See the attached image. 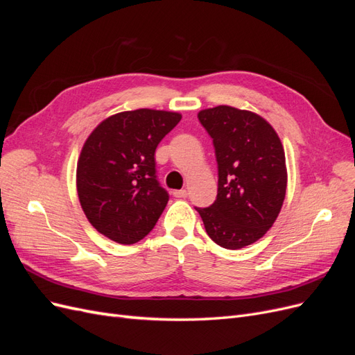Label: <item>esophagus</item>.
<instances>
[{
  "label": "esophagus",
  "instance_id": "esophagus-1",
  "mask_svg": "<svg viewBox=\"0 0 355 355\" xmlns=\"http://www.w3.org/2000/svg\"><path fill=\"white\" fill-rule=\"evenodd\" d=\"M171 194H173V197H176V198H185L188 196V191L187 189H176L171 192Z\"/></svg>",
  "mask_w": 355,
  "mask_h": 355
}]
</instances>
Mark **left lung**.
<instances>
[{
  "label": "left lung",
  "instance_id": "obj_1",
  "mask_svg": "<svg viewBox=\"0 0 355 355\" xmlns=\"http://www.w3.org/2000/svg\"><path fill=\"white\" fill-rule=\"evenodd\" d=\"M213 139L218 161V196L209 207H196L209 237L237 250L253 244L272 227L287 188L280 137L262 116L220 105L198 112Z\"/></svg>",
  "mask_w": 355,
  "mask_h": 355
}]
</instances>
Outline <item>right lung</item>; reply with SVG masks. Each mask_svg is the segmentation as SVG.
Masks as SVG:
<instances>
[{
	"label": "right lung",
	"mask_w": 355,
	"mask_h": 355,
	"mask_svg": "<svg viewBox=\"0 0 355 355\" xmlns=\"http://www.w3.org/2000/svg\"><path fill=\"white\" fill-rule=\"evenodd\" d=\"M180 118L167 111H125L106 118L85 141L77 166L78 198L105 237L135 244L155 227L168 201L157 179L155 149Z\"/></svg>",
	"instance_id": "1"
}]
</instances>
